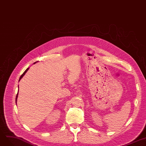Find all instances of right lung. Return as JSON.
Wrapping results in <instances>:
<instances>
[{
    "mask_svg": "<svg viewBox=\"0 0 146 146\" xmlns=\"http://www.w3.org/2000/svg\"><path fill=\"white\" fill-rule=\"evenodd\" d=\"M29 68H27L26 70H25V72L22 74H21V76H20V79H19V80L21 79V78H23V76H24V75L25 74V73L27 72V71H28V70H29ZM17 97H18V93H17V96H16V98H15V101H16V103H17Z\"/></svg>",
    "mask_w": 146,
    "mask_h": 146,
    "instance_id": "1",
    "label": "right lung"
}]
</instances>
